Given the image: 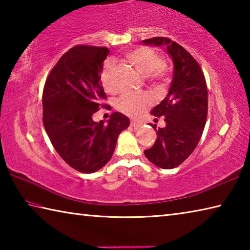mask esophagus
<instances>
[{"label":"esophagus","mask_w":250,"mask_h":250,"mask_svg":"<svg viewBox=\"0 0 250 250\" xmlns=\"http://www.w3.org/2000/svg\"><path fill=\"white\" fill-rule=\"evenodd\" d=\"M130 125H131V126H133L134 129H138L139 126H141L142 125V122H140V121H131L130 122Z\"/></svg>","instance_id":"obj_1"}]
</instances>
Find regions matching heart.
I'll use <instances>...</instances> for the list:
<instances>
[{"label": "heart", "mask_w": 250, "mask_h": 250, "mask_svg": "<svg viewBox=\"0 0 250 250\" xmlns=\"http://www.w3.org/2000/svg\"><path fill=\"white\" fill-rule=\"evenodd\" d=\"M125 58L132 65L139 73L149 76L152 83H159L166 82L167 71L164 65L163 58L154 49L146 46H140L125 54ZM113 66L107 64L101 75V82L108 92L116 90L112 82ZM152 97L149 94H128L122 96L118 101V110L129 117H139L145 110L151 105Z\"/></svg>", "instance_id": "1"}]
</instances>
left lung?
Returning a JSON list of instances; mask_svg holds the SVG:
<instances>
[{"mask_svg": "<svg viewBox=\"0 0 250 250\" xmlns=\"http://www.w3.org/2000/svg\"><path fill=\"white\" fill-rule=\"evenodd\" d=\"M143 44L167 46L173 59L174 73L167 96L151 113L164 116L166 128L152 125L158 138L145 155L154 166L173 168L192 154L204 131L207 118V87L205 76L196 59L176 42L167 37H152Z\"/></svg>", "mask_w": 250, "mask_h": 250, "instance_id": "1", "label": "left lung"}]
</instances>
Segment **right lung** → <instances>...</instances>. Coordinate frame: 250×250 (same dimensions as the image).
Masks as SVG:
<instances>
[{
    "label": "right lung",
    "mask_w": 250,
    "mask_h": 250,
    "mask_svg": "<svg viewBox=\"0 0 250 250\" xmlns=\"http://www.w3.org/2000/svg\"><path fill=\"white\" fill-rule=\"evenodd\" d=\"M109 49L77 45L59 58L43 90V124L55 150L75 170L92 173L111 159L117 139L130 121L113 112L108 124L92 115L107 99L100 80Z\"/></svg>",
    "instance_id": "add662e5"
}]
</instances>
